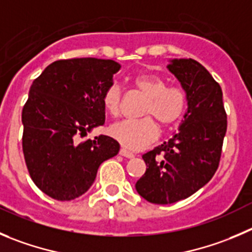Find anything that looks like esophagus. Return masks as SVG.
<instances>
[{"mask_svg": "<svg viewBox=\"0 0 252 252\" xmlns=\"http://www.w3.org/2000/svg\"><path fill=\"white\" fill-rule=\"evenodd\" d=\"M120 155L124 156V157H126V158L135 157V155H133L132 152H130V151H127V150H125V148H121V150H120Z\"/></svg>", "mask_w": 252, "mask_h": 252, "instance_id": "obj_1", "label": "esophagus"}]
</instances>
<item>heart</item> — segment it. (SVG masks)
Masks as SVG:
<instances>
[{
	"instance_id": "b5f03b06",
	"label": "heart",
	"mask_w": 252,
	"mask_h": 252,
	"mask_svg": "<svg viewBox=\"0 0 252 252\" xmlns=\"http://www.w3.org/2000/svg\"><path fill=\"white\" fill-rule=\"evenodd\" d=\"M132 85L147 97L142 115L148 117L116 122L109 131L112 138L125 148L137 151L145 148L157 138L158 127L154 118L162 127H171L182 119L187 107V96L182 89L167 88L166 80L155 74H140L135 76ZM102 105L111 116L120 114L121 89L117 84H112L106 89L102 95Z\"/></svg>"
}]
</instances>
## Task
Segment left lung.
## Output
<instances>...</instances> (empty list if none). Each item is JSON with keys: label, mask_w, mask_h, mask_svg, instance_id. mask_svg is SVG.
<instances>
[{"label": "left lung", "mask_w": 252, "mask_h": 252, "mask_svg": "<svg viewBox=\"0 0 252 252\" xmlns=\"http://www.w3.org/2000/svg\"><path fill=\"white\" fill-rule=\"evenodd\" d=\"M167 69L186 93L187 111L178 132L142 156L147 169L136 190L153 204L186 199L213 178L227 126L221 88L202 64L171 59Z\"/></svg>", "instance_id": "8db88e82"}]
</instances>
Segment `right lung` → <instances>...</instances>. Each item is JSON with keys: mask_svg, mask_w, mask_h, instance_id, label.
I'll return each mask as SVG.
<instances>
[{"mask_svg": "<svg viewBox=\"0 0 252 252\" xmlns=\"http://www.w3.org/2000/svg\"><path fill=\"white\" fill-rule=\"evenodd\" d=\"M120 68L110 59L58 61L31 85L22 111L23 155L31 178L53 199L83 195L100 164L119 153L109 136L76 140L105 124L102 95Z\"/></svg>", "mask_w": 252, "mask_h": 252, "instance_id": "obj_1", "label": "right lung"}]
</instances>
